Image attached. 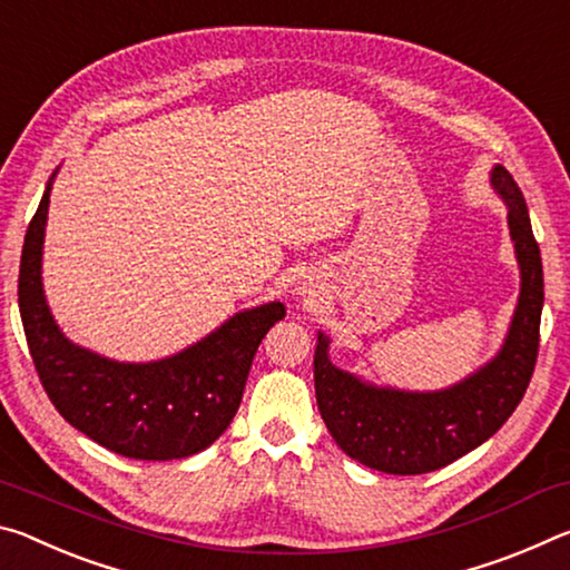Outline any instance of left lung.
<instances>
[{
  "label": "left lung",
  "instance_id": "left-lung-1",
  "mask_svg": "<svg viewBox=\"0 0 570 570\" xmlns=\"http://www.w3.org/2000/svg\"><path fill=\"white\" fill-rule=\"evenodd\" d=\"M508 204V227L520 265V297L495 358L442 391L373 386L333 366L328 338L315 346V399L335 444L351 460L389 474L434 472L488 442L515 412L533 376L543 313V263L528 207L505 166L490 174Z\"/></svg>",
  "mask_w": 570,
  "mask_h": 570
}]
</instances>
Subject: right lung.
<instances>
[{
  "label": "right lung",
  "instance_id": "obj_1",
  "mask_svg": "<svg viewBox=\"0 0 570 570\" xmlns=\"http://www.w3.org/2000/svg\"><path fill=\"white\" fill-rule=\"evenodd\" d=\"M52 179L27 227L17 285L42 389L65 422L130 460H181L207 450L235 419L252 358L265 333L285 318V305L242 311L194 346L151 363H120L75 346L55 323L42 291Z\"/></svg>",
  "mask_w": 570,
  "mask_h": 570
}]
</instances>
